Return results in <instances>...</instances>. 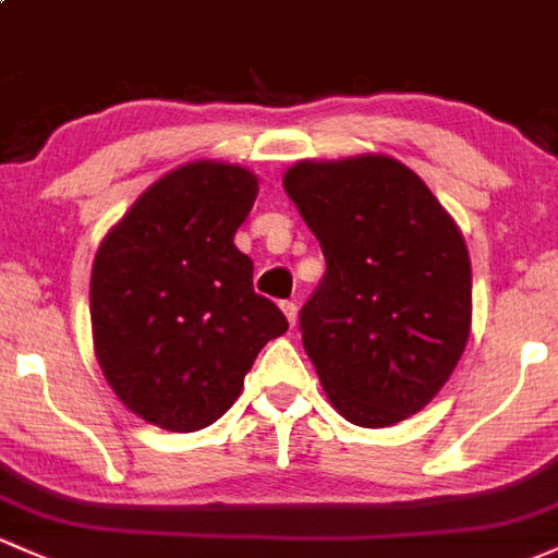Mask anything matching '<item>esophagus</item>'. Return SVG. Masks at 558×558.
Segmentation results:
<instances>
[{
	"label": "esophagus",
	"mask_w": 558,
	"mask_h": 558,
	"mask_svg": "<svg viewBox=\"0 0 558 558\" xmlns=\"http://www.w3.org/2000/svg\"><path fill=\"white\" fill-rule=\"evenodd\" d=\"M281 311H284V316H287V322H290V327H295L298 325V305L292 303V301H284V303H281Z\"/></svg>",
	"instance_id": "obj_1"
}]
</instances>
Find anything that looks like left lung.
Masks as SVG:
<instances>
[{
    "instance_id": "8db88e82",
    "label": "left lung",
    "mask_w": 558,
    "mask_h": 558,
    "mask_svg": "<svg viewBox=\"0 0 558 558\" xmlns=\"http://www.w3.org/2000/svg\"><path fill=\"white\" fill-rule=\"evenodd\" d=\"M327 274L301 311L329 404L386 428L445 388L471 335V257L417 172L388 154L301 159L281 178Z\"/></svg>"
}]
</instances>
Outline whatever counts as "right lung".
Returning a JSON list of instances; mask_svg holds the SVG:
<instances>
[{
	"label": "right lung",
	"instance_id": "1",
	"mask_svg": "<svg viewBox=\"0 0 558 558\" xmlns=\"http://www.w3.org/2000/svg\"><path fill=\"white\" fill-rule=\"evenodd\" d=\"M255 199L250 167L185 161L100 242L89 277L95 359L141 421L172 434L213 425L239 399L257 351L287 332L233 244Z\"/></svg>",
	"mask_w": 558,
	"mask_h": 558
}]
</instances>
